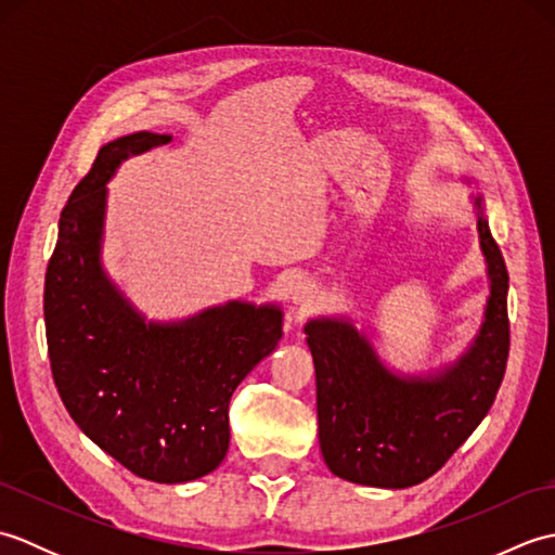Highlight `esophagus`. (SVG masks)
Returning <instances> with one entry per match:
<instances>
[{
	"label": "esophagus",
	"mask_w": 555,
	"mask_h": 555,
	"mask_svg": "<svg viewBox=\"0 0 555 555\" xmlns=\"http://www.w3.org/2000/svg\"><path fill=\"white\" fill-rule=\"evenodd\" d=\"M317 296H320V291L308 279H300V281H293L291 288H288V298L293 305H298L300 310H308L314 305Z\"/></svg>",
	"instance_id": "1"
}]
</instances>
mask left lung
<instances>
[{
    "label": "left lung",
    "instance_id": "8db88e82",
    "mask_svg": "<svg viewBox=\"0 0 555 555\" xmlns=\"http://www.w3.org/2000/svg\"><path fill=\"white\" fill-rule=\"evenodd\" d=\"M465 183H473L463 179ZM489 298L473 344L453 362L424 374L382 360L350 317L305 324L317 374V422L326 467L352 485L408 489L429 479L487 417L511 350L508 271L489 231L487 199L469 195Z\"/></svg>",
    "mask_w": 555,
    "mask_h": 555
}]
</instances>
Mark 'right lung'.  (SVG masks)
<instances>
[{"mask_svg":"<svg viewBox=\"0 0 555 555\" xmlns=\"http://www.w3.org/2000/svg\"><path fill=\"white\" fill-rule=\"evenodd\" d=\"M167 143V133L138 131L98 152L59 219L44 326L56 391L80 431L133 475L183 485L221 465L231 396L276 350L284 310L229 300L152 322L109 279L107 183L126 159Z\"/></svg>","mask_w":555,"mask_h":555,"instance_id":"add662e5","label":"right lung"}]
</instances>
